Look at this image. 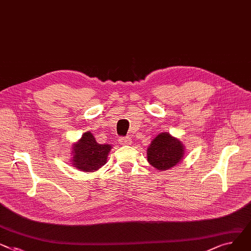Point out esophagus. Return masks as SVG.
<instances>
[{"mask_svg":"<svg viewBox=\"0 0 251 251\" xmlns=\"http://www.w3.org/2000/svg\"><path fill=\"white\" fill-rule=\"evenodd\" d=\"M119 142L121 145H130L132 143V140L130 137H122L119 139Z\"/></svg>","mask_w":251,"mask_h":251,"instance_id":"34e87169","label":"esophagus"}]
</instances>
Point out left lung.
<instances>
[{"instance_id":"1","label":"left lung","mask_w":251,"mask_h":251,"mask_svg":"<svg viewBox=\"0 0 251 251\" xmlns=\"http://www.w3.org/2000/svg\"><path fill=\"white\" fill-rule=\"evenodd\" d=\"M185 145L169 132L156 135L147 148V160L157 171H168L185 156Z\"/></svg>"}]
</instances>
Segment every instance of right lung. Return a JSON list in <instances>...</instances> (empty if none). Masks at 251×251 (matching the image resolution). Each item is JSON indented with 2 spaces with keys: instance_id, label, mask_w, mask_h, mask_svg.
<instances>
[{
  "instance_id": "right-lung-1",
  "label": "right lung",
  "mask_w": 251,
  "mask_h": 251,
  "mask_svg": "<svg viewBox=\"0 0 251 251\" xmlns=\"http://www.w3.org/2000/svg\"><path fill=\"white\" fill-rule=\"evenodd\" d=\"M111 149V144L98 143L92 133L87 131L73 144L72 164L81 172H96L105 165Z\"/></svg>"
}]
</instances>
